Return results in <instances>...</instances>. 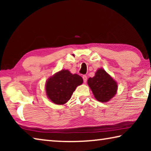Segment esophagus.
<instances>
[{
	"label": "esophagus",
	"instance_id": "esophagus-1",
	"mask_svg": "<svg viewBox=\"0 0 151 151\" xmlns=\"http://www.w3.org/2000/svg\"><path fill=\"white\" fill-rule=\"evenodd\" d=\"M83 78L84 82H85V83H86V81H87V76H86V75H83Z\"/></svg>",
	"mask_w": 151,
	"mask_h": 151
}]
</instances>
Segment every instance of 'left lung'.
Masks as SVG:
<instances>
[{
    "mask_svg": "<svg viewBox=\"0 0 151 151\" xmlns=\"http://www.w3.org/2000/svg\"><path fill=\"white\" fill-rule=\"evenodd\" d=\"M87 83L95 99L101 103L108 102L116 93V82L103 68L97 70L93 78H89Z\"/></svg>",
    "mask_w": 151,
    "mask_h": 151,
    "instance_id": "8db88e82",
    "label": "left lung"
}]
</instances>
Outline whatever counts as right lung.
Instances as JSON below:
<instances>
[{
    "mask_svg": "<svg viewBox=\"0 0 151 151\" xmlns=\"http://www.w3.org/2000/svg\"><path fill=\"white\" fill-rule=\"evenodd\" d=\"M83 80L77 74L62 70L48 79L46 83V93L48 98L56 104H64L69 99Z\"/></svg>",
    "mask_w": 151,
    "mask_h": 151,
    "instance_id": "add662e5",
    "label": "right lung"
}]
</instances>
